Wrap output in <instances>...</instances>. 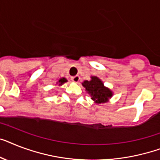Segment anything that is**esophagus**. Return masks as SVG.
<instances>
[{
  "label": "esophagus",
  "mask_w": 160,
  "mask_h": 160,
  "mask_svg": "<svg viewBox=\"0 0 160 160\" xmlns=\"http://www.w3.org/2000/svg\"><path fill=\"white\" fill-rule=\"evenodd\" d=\"M71 80L75 83H78L80 81V76H75L71 77Z\"/></svg>",
  "instance_id": "1"
}]
</instances>
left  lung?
Masks as SVG:
<instances>
[{
  "label": "left lung",
  "mask_w": 160,
  "mask_h": 160,
  "mask_svg": "<svg viewBox=\"0 0 160 160\" xmlns=\"http://www.w3.org/2000/svg\"><path fill=\"white\" fill-rule=\"evenodd\" d=\"M90 80H84L82 85L85 91L89 93L94 103L100 104L109 101L113 95V92L104 86L103 82L97 76H91Z\"/></svg>",
  "instance_id": "8db88e82"
}]
</instances>
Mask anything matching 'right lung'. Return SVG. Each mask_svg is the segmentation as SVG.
<instances>
[{"instance_id": "obj_1", "label": "right lung", "mask_w": 160, "mask_h": 160, "mask_svg": "<svg viewBox=\"0 0 160 160\" xmlns=\"http://www.w3.org/2000/svg\"><path fill=\"white\" fill-rule=\"evenodd\" d=\"M66 82H67V79H66L65 77H62V78H60L58 82H57V84H58V86H62V84H65Z\"/></svg>"}]
</instances>
